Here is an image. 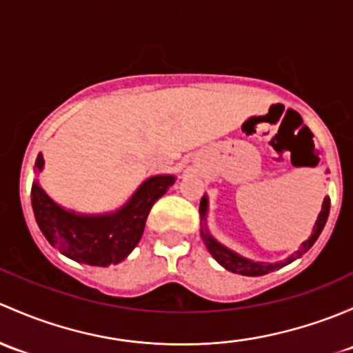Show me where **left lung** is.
<instances>
[{"instance_id":"left-lung-1","label":"left lung","mask_w":353,"mask_h":353,"mask_svg":"<svg viewBox=\"0 0 353 353\" xmlns=\"http://www.w3.org/2000/svg\"><path fill=\"white\" fill-rule=\"evenodd\" d=\"M207 202L209 201H207V197L203 195L202 201H201V207H199V212H201L202 221H205ZM328 214H330V197H325V201H323V205H321V212H319L318 219H316L314 228H312V232H311L310 238H307L306 241L299 246V250H297L296 253H292L289 258H285L284 261H277V263H263V261H253V260H248V258H245V256H239L238 253H234L232 250L226 248L224 245H221L219 241H216L207 228H203V230L201 231V234H202V239H203V243H205V246H207V250H209L210 255L216 258V261H219V263L223 265L226 270L232 272V274L248 275V277H258V275H265V274H270V272H274V270H279V268L285 267V265H289L290 261H294L296 258L303 256L304 253H306L307 250L314 245V241L318 239V236L321 234L323 228H325V224H326V219H328Z\"/></svg>"}]
</instances>
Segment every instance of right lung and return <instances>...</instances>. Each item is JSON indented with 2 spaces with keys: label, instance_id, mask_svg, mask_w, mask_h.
<instances>
[{
  "label": "right lung",
  "instance_id": "add662e5",
  "mask_svg": "<svg viewBox=\"0 0 353 353\" xmlns=\"http://www.w3.org/2000/svg\"><path fill=\"white\" fill-rule=\"evenodd\" d=\"M42 172L43 156L35 159ZM175 183L173 175L148 178L132 197L115 212L76 214L56 203L35 180L32 183V209L47 241L78 263L108 267L121 263L139 243L152 203Z\"/></svg>",
  "mask_w": 353,
  "mask_h": 353
}]
</instances>
